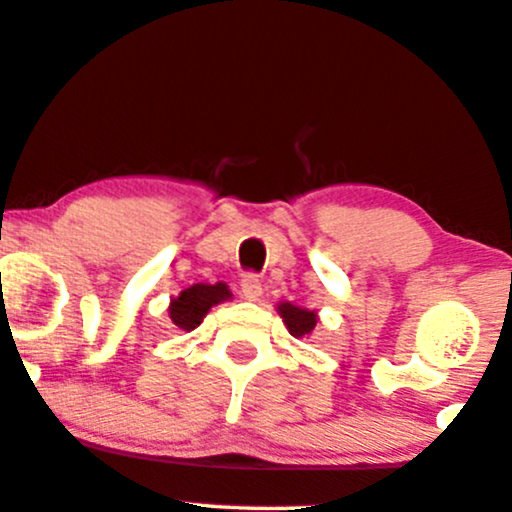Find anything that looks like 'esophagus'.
Instances as JSON below:
<instances>
[{
  "label": "esophagus",
  "instance_id": "34e87169",
  "mask_svg": "<svg viewBox=\"0 0 512 512\" xmlns=\"http://www.w3.org/2000/svg\"><path fill=\"white\" fill-rule=\"evenodd\" d=\"M241 293L248 302H257L262 297V281L257 274H245L241 278Z\"/></svg>",
  "mask_w": 512,
  "mask_h": 512
}]
</instances>
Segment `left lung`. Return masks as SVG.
<instances>
[{"label":"left lung","instance_id":"1","mask_svg":"<svg viewBox=\"0 0 512 512\" xmlns=\"http://www.w3.org/2000/svg\"><path fill=\"white\" fill-rule=\"evenodd\" d=\"M276 312L283 319V323H286L288 333L297 340L309 338V335L314 333L316 321H319V314H316L314 309L297 307V304H293V302H278Z\"/></svg>","mask_w":512,"mask_h":512}]
</instances>
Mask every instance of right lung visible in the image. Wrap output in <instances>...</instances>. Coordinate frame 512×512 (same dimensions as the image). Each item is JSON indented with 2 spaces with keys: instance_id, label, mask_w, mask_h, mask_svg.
<instances>
[{
  "instance_id": "right-lung-1",
  "label": "right lung",
  "mask_w": 512,
  "mask_h": 512,
  "mask_svg": "<svg viewBox=\"0 0 512 512\" xmlns=\"http://www.w3.org/2000/svg\"><path fill=\"white\" fill-rule=\"evenodd\" d=\"M231 297L234 295H231V290L224 281L193 283V286L181 290L177 297H172L167 312H170V319L179 331L189 333L203 323V319L208 316L212 307L231 300Z\"/></svg>"
}]
</instances>
